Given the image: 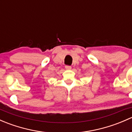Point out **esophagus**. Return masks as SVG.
<instances>
[{
    "label": "esophagus",
    "instance_id": "1",
    "mask_svg": "<svg viewBox=\"0 0 132 132\" xmlns=\"http://www.w3.org/2000/svg\"><path fill=\"white\" fill-rule=\"evenodd\" d=\"M65 68H66V70H71V66H65Z\"/></svg>",
    "mask_w": 132,
    "mask_h": 132
}]
</instances>
